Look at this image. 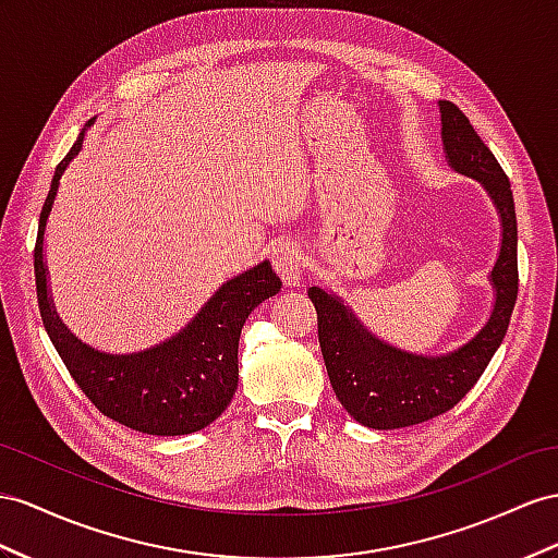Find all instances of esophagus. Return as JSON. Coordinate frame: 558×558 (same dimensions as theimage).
Returning a JSON list of instances; mask_svg holds the SVG:
<instances>
[{
  "instance_id": "obj_1",
  "label": "esophagus",
  "mask_w": 558,
  "mask_h": 558,
  "mask_svg": "<svg viewBox=\"0 0 558 558\" xmlns=\"http://www.w3.org/2000/svg\"><path fill=\"white\" fill-rule=\"evenodd\" d=\"M274 268L284 284H299L304 280V254L294 242H280L274 247Z\"/></svg>"
}]
</instances>
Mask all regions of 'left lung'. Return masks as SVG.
<instances>
[{"label": "left lung", "mask_w": 558, "mask_h": 558, "mask_svg": "<svg viewBox=\"0 0 558 558\" xmlns=\"http://www.w3.org/2000/svg\"><path fill=\"white\" fill-rule=\"evenodd\" d=\"M440 136L448 165L485 185L502 219V245L490 282L495 306L483 330L446 355H415L369 335L341 299L311 288L318 313V341L330 384L349 415L369 428H401L454 408L478 381L507 335L519 294L517 209L511 183L464 112L440 101Z\"/></svg>", "instance_id": "1"}]
</instances>
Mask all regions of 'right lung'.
<instances>
[{
  "instance_id": "right-lung-1",
  "label": "right lung",
  "mask_w": 558,
  "mask_h": 558,
  "mask_svg": "<svg viewBox=\"0 0 558 558\" xmlns=\"http://www.w3.org/2000/svg\"><path fill=\"white\" fill-rule=\"evenodd\" d=\"M82 141L84 132L56 167L49 195L39 214L35 282L41 323L68 373L106 417L153 436L199 432L233 401L238 389L240 330L264 299L280 292V278L268 262H262L245 274L226 280L179 335L141 353H101L82 344L56 316L47 288L45 254H41L59 181L70 160L80 153Z\"/></svg>"
}]
</instances>
